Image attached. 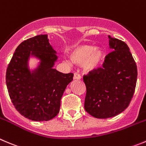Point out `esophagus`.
<instances>
[{"mask_svg":"<svg viewBox=\"0 0 146 146\" xmlns=\"http://www.w3.org/2000/svg\"><path fill=\"white\" fill-rule=\"evenodd\" d=\"M73 79H74V80H79L81 79V76H80L78 73H74V76H73Z\"/></svg>","mask_w":146,"mask_h":146,"instance_id":"obj_1","label":"esophagus"}]
</instances>
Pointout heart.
<instances>
[{
    "mask_svg": "<svg viewBox=\"0 0 146 146\" xmlns=\"http://www.w3.org/2000/svg\"><path fill=\"white\" fill-rule=\"evenodd\" d=\"M70 60H66L68 65H83V70L92 73L98 70L103 65L106 52L101 48H96L91 45H80L73 48L70 51Z\"/></svg>",
    "mask_w": 146,
    "mask_h": 146,
    "instance_id": "obj_1",
    "label": "heart"
}]
</instances>
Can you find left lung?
<instances>
[{"label":"left lung","instance_id":"obj_1","mask_svg":"<svg viewBox=\"0 0 146 146\" xmlns=\"http://www.w3.org/2000/svg\"><path fill=\"white\" fill-rule=\"evenodd\" d=\"M113 51L106 56L103 68L83 76L86 86L84 108L96 118H108L128 108L136 86L137 66L125 43L108 35Z\"/></svg>","mask_w":146,"mask_h":146}]
</instances>
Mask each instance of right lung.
I'll return each mask as SVG.
<instances>
[{"label":"right lung","mask_w":146,"mask_h":146,"mask_svg":"<svg viewBox=\"0 0 146 146\" xmlns=\"http://www.w3.org/2000/svg\"><path fill=\"white\" fill-rule=\"evenodd\" d=\"M57 53L48 35H38L24 40L15 49L6 70L8 94L15 109L34 121H47L58 114L60 100L73 74L53 68ZM33 57L39 64L31 71L29 60Z\"/></svg>","instance_id":"obj_1"}]
</instances>
